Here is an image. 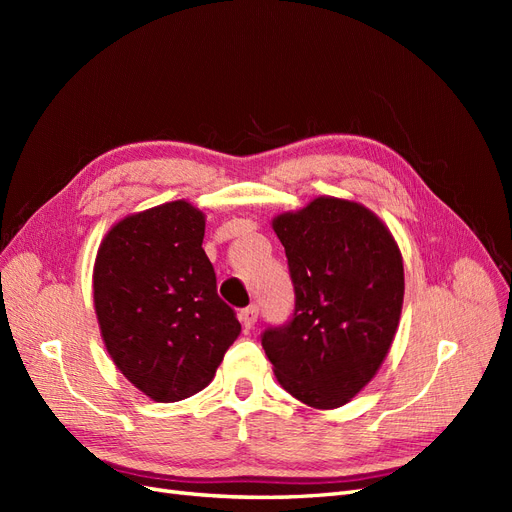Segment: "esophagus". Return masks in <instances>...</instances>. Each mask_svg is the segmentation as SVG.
Returning a JSON list of instances; mask_svg holds the SVG:
<instances>
[{
  "label": "esophagus",
  "instance_id": "esophagus-1",
  "mask_svg": "<svg viewBox=\"0 0 512 512\" xmlns=\"http://www.w3.org/2000/svg\"><path fill=\"white\" fill-rule=\"evenodd\" d=\"M239 320H241V324H243V329L250 331V329L254 327V324H256V320H258V307H256V305H250V307L241 309Z\"/></svg>",
  "mask_w": 512,
  "mask_h": 512
}]
</instances>
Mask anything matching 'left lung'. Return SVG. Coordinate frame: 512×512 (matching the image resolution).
<instances>
[{"mask_svg": "<svg viewBox=\"0 0 512 512\" xmlns=\"http://www.w3.org/2000/svg\"><path fill=\"white\" fill-rule=\"evenodd\" d=\"M294 284L286 327L262 335L275 378L303 404H348L378 374L404 305V258L378 215L348 198L318 196L271 222Z\"/></svg>", "mask_w": 512, "mask_h": 512, "instance_id": "obj_1", "label": "left lung"}]
</instances>
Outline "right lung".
<instances>
[{"mask_svg": "<svg viewBox=\"0 0 512 512\" xmlns=\"http://www.w3.org/2000/svg\"><path fill=\"white\" fill-rule=\"evenodd\" d=\"M205 222L188 200H173L115 222L96 254L102 342L121 374L160 404L203 391L241 333L218 297Z\"/></svg>", "mask_w": 512, "mask_h": 512, "instance_id": "1", "label": "right lung"}]
</instances>
